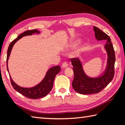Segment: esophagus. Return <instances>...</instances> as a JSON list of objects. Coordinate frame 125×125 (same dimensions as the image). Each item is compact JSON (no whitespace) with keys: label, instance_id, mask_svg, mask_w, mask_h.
I'll return each mask as SVG.
<instances>
[{"label":"esophagus","instance_id":"obj_1","mask_svg":"<svg viewBox=\"0 0 125 125\" xmlns=\"http://www.w3.org/2000/svg\"><path fill=\"white\" fill-rule=\"evenodd\" d=\"M68 63L67 62H64L62 63V68H67L68 67Z\"/></svg>","mask_w":125,"mask_h":125}]
</instances>
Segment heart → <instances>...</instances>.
<instances>
[{"instance_id":"b5f03b06","label":"heart","mask_w":125,"mask_h":125,"mask_svg":"<svg viewBox=\"0 0 125 125\" xmlns=\"http://www.w3.org/2000/svg\"><path fill=\"white\" fill-rule=\"evenodd\" d=\"M82 50H83V49H82Z\"/></svg>"}]
</instances>
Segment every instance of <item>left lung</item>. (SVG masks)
<instances>
[{
	"mask_svg": "<svg viewBox=\"0 0 125 125\" xmlns=\"http://www.w3.org/2000/svg\"><path fill=\"white\" fill-rule=\"evenodd\" d=\"M94 31L97 40H107L105 48L108 55L107 68L104 74L102 76L95 79L89 78L85 75L80 60L77 58H71L74 74L72 86L76 92L81 94L98 93L112 81L115 74V55L111 38L96 26H94Z\"/></svg>",
	"mask_w": 125,
	"mask_h": 125,
	"instance_id": "left-lung-1",
	"label": "left lung"
}]
</instances>
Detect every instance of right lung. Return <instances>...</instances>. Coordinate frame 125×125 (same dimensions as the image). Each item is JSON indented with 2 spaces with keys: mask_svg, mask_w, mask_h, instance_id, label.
I'll return each mask as SVG.
<instances>
[{
  "mask_svg": "<svg viewBox=\"0 0 125 125\" xmlns=\"http://www.w3.org/2000/svg\"><path fill=\"white\" fill-rule=\"evenodd\" d=\"M37 32L39 33V31L35 29V30H28L25 32H24L23 33H21L19 35L18 37L15 40H13L12 42L10 44L9 46L8 49H7V58H6V65H7V69L9 72L8 67H7V62L9 58L10 55L11 51L13 47V45L17 41H18L19 39H21L22 37L28 36V35H31L32 34ZM61 71V67L60 66H55L51 68L46 73V74L44 79L43 80L40 84L37 85L36 86L30 88H22L19 87V85L16 84L12 80V78L10 76V77L11 83L12 86L13 87V88L15 89L17 92H18L19 93L24 95L28 98L31 99H37L42 98L45 96L46 95H48L49 92L51 91L52 88L53 81L55 78L56 75H57L58 73Z\"/></svg>",
  "mask_w": 125,
  "mask_h": 125,
  "instance_id": "right-lung-1",
  "label": "right lung"
}]
</instances>
